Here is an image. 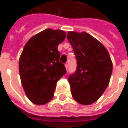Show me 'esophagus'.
Masks as SVG:
<instances>
[{"label":"esophagus","mask_w":128,"mask_h":128,"mask_svg":"<svg viewBox=\"0 0 128 128\" xmlns=\"http://www.w3.org/2000/svg\"><path fill=\"white\" fill-rule=\"evenodd\" d=\"M65 67H66V70H68V64H65Z\"/></svg>","instance_id":"esophagus-1"}]
</instances>
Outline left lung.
I'll return each mask as SVG.
<instances>
[{
	"instance_id": "1",
	"label": "left lung",
	"mask_w": 128,
	"mask_h": 128,
	"mask_svg": "<svg viewBox=\"0 0 128 128\" xmlns=\"http://www.w3.org/2000/svg\"><path fill=\"white\" fill-rule=\"evenodd\" d=\"M67 39L77 60V70L70 75L73 99L82 105L97 101L109 84L112 62L108 50L96 38L86 32H68Z\"/></svg>"
}]
</instances>
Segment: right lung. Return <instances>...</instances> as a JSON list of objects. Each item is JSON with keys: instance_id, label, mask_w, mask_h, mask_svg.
Returning <instances> with one entry per match:
<instances>
[{"instance_id": "obj_1", "label": "right lung", "mask_w": 128, "mask_h": 128, "mask_svg": "<svg viewBox=\"0 0 128 128\" xmlns=\"http://www.w3.org/2000/svg\"><path fill=\"white\" fill-rule=\"evenodd\" d=\"M65 38L64 31L45 29L32 37L21 53V83L27 97L35 104L50 102L58 81L66 72L64 65L60 62L58 50Z\"/></svg>"}]
</instances>
